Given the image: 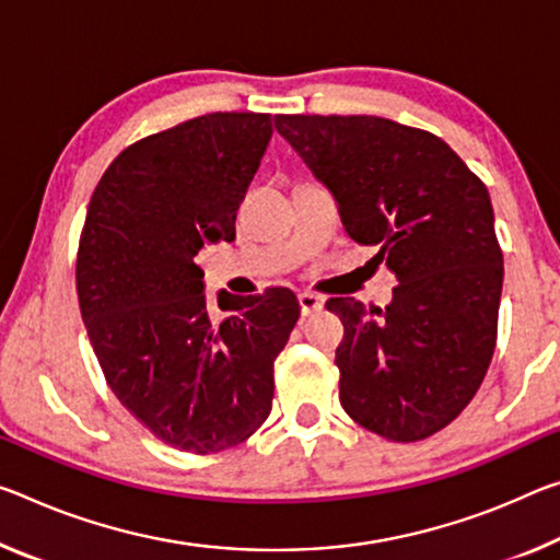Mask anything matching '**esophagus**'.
<instances>
[{
  "label": "esophagus",
  "instance_id": "34e87169",
  "mask_svg": "<svg viewBox=\"0 0 560 560\" xmlns=\"http://www.w3.org/2000/svg\"><path fill=\"white\" fill-rule=\"evenodd\" d=\"M299 306H301V316H312V314L318 312V308L324 306V299L304 291V294H299Z\"/></svg>",
  "mask_w": 560,
  "mask_h": 560
}]
</instances>
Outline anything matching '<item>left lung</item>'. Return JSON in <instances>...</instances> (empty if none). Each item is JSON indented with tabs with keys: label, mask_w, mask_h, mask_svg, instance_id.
<instances>
[{
	"label": "left lung",
	"mask_w": 560,
	"mask_h": 560,
	"mask_svg": "<svg viewBox=\"0 0 560 560\" xmlns=\"http://www.w3.org/2000/svg\"><path fill=\"white\" fill-rule=\"evenodd\" d=\"M273 127L331 194L346 234L378 246L398 281L386 308L326 301L343 324V411L384 439L431 436L493 357L503 256L488 189L446 141L392 119L279 114Z\"/></svg>",
	"instance_id": "1"
}]
</instances>
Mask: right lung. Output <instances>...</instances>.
Masks as SVG:
<instances>
[{
  "mask_svg": "<svg viewBox=\"0 0 560 560\" xmlns=\"http://www.w3.org/2000/svg\"><path fill=\"white\" fill-rule=\"evenodd\" d=\"M271 117L217 112L137 141L86 209L79 308L112 392L156 439L189 454L238 446L266 421L273 361L301 314L294 291L234 296L211 316L201 248L236 238V209Z\"/></svg>",
  "mask_w": 560,
  "mask_h": 560,
  "instance_id": "add662e5",
  "label": "right lung"
}]
</instances>
